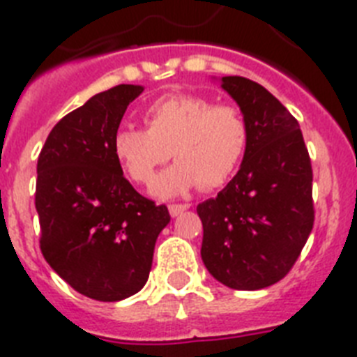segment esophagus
Here are the masks:
<instances>
[{
    "mask_svg": "<svg viewBox=\"0 0 357 357\" xmlns=\"http://www.w3.org/2000/svg\"><path fill=\"white\" fill-rule=\"evenodd\" d=\"M188 208H190V204H188V203H185V204H170L169 212H170V215H172V217H178L179 213H183V212H185V210H188Z\"/></svg>",
    "mask_w": 357,
    "mask_h": 357,
    "instance_id": "1",
    "label": "esophagus"
}]
</instances>
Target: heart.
<instances>
[{
	"instance_id": "b5f03b06",
	"label": "heart",
	"mask_w": 357,
	"mask_h": 357,
	"mask_svg": "<svg viewBox=\"0 0 357 357\" xmlns=\"http://www.w3.org/2000/svg\"><path fill=\"white\" fill-rule=\"evenodd\" d=\"M147 129L120 127L113 135V154L132 181L147 185L158 167L172 156L174 165L154 181L161 199L225 185L241 165L250 140L243 111L234 104H212L199 95H169L149 105Z\"/></svg>"
}]
</instances>
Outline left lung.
<instances>
[{"label": "left lung", "mask_w": 357, "mask_h": 357, "mask_svg": "<svg viewBox=\"0 0 357 357\" xmlns=\"http://www.w3.org/2000/svg\"><path fill=\"white\" fill-rule=\"evenodd\" d=\"M250 129L241 169L217 197L197 204L201 259L217 282L257 291L286 277L314 222L312 169L300 126L264 86L222 77Z\"/></svg>", "instance_id": "1"}]
</instances>
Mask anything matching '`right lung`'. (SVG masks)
Instances as JSON below:
<instances>
[{"label": "right lung", "instance_id": "obj_1", "mask_svg": "<svg viewBox=\"0 0 357 357\" xmlns=\"http://www.w3.org/2000/svg\"><path fill=\"white\" fill-rule=\"evenodd\" d=\"M142 91L120 84L97 93L59 120L37 160L43 257L98 302L129 298L145 286L156 238L170 222L165 204L140 196L113 154L114 131Z\"/></svg>", "mask_w": 357, "mask_h": 357}]
</instances>
